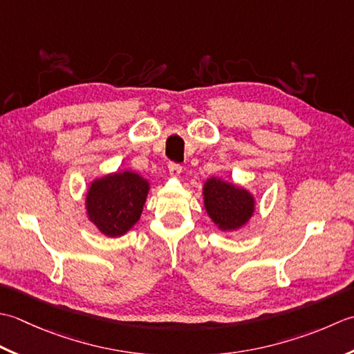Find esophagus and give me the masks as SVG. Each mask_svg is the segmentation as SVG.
<instances>
[{"mask_svg":"<svg viewBox=\"0 0 354 354\" xmlns=\"http://www.w3.org/2000/svg\"><path fill=\"white\" fill-rule=\"evenodd\" d=\"M168 172L171 177H180V174H182V167L177 163H169L168 165Z\"/></svg>","mask_w":354,"mask_h":354,"instance_id":"1","label":"esophagus"}]
</instances>
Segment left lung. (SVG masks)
Here are the masks:
<instances>
[{"mask_svg": "<svg viewBox=\"0 0 354 354\" xmlns=\"http://www.w3.org/2000/svg\"><path fill=\"white\" fill-rule=\"evenodd\" d=\"M201 194L207 217L221 232L240 230L254 217L257 200L246 187L214 176L206 178Z\"/></svg>", "mask_w": 354, "mask_h": 354, "instance_id": "left-lung-1", "label": "left lung"}]
</instances>
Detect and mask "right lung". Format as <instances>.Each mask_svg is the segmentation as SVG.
Masks as SVG:
<instances>
[{"mask_svg":"<svg viewBox=\"0 0 354 354\" xmlns=\"http://www.w3.org/2000/svg\"><path fill=\"white\" fill-rule=\"evenodd\" d=\"M149 189L148 180L131 169L91 180L85 192L86 218L105 236L125 235L140 220Z\"/></svg>","mask_w":354,"mask_h":354,"instance_id":"1","label":"right lung"}]
</instances>
